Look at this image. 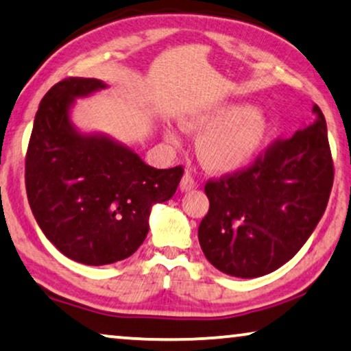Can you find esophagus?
I'll return each instance as SVG.
<instances>
[{
    "label": "esophagus",
    "mask_w": 351,
    "mask_h": 351,
    "mask_svg": "<svg viewBox=\"0 0 351 351\" xmlns=\"http://www.w3.org/2000/svg\"><path fill=\"white\" fill-rule=\"evenodd\" d=\"M195 187H197V182H195L194 178L189 176V175L182 176V180H181V182H180V189H181V192H189V191H192V189H195Z\"/></svg>",
    "instance_id": "esophagus-1"
}]
</instances>
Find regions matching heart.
I'll return each instance as SVG.
<instances>
[{
  "label": "heart",
  "instance_id": "b5f03b06",
  "mask_svg": "<svg viewBox=\"0 0 351 351\" xmlns=\"http://www.w3.org/2000/svg\"><path fill=\"white\" fill-rule=\"evenodd\" d=\"M182 130L200 136L197 156L213 175L235 173L256 159L270 132V121L263 108L226 101L181 119ZM170 143L178 135L165 128Z\"/></svg>",
  "mask_w": 351,
  "mask_h": 351
}]
</instances>
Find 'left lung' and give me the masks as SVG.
I'll return each mask as SVG.
<instances>
[{
	"mask_svg": "<svg viewBox=\"0 0 351 351\" xmlns=\"http://www.w3.org/2000/svg\"><path fill=\"white\" fill-rule=\"evenodd\" d=\"M315 121L276 141L254 165L208 181V213L199 226L205 258L239 278L267 275L294 258L319 223L334 181L328 127Z\"/></svg>",
	"mask_w": 351,
	"mask_h": 351,
	"instance_id": "1",
	"label": "left lung"
}]
</instances>
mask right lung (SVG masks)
Here are the masks:
<instances>
[{"label":"right lung","mask_w":351,"mask_h":351,"mask_svg":"<svg viewBox=\"0 0 351 351\" xmlns=\"http://www.w3.org/2000/svg\"><path fill=\"white\" fill-rule=\"evenodd\" d=\"M100 79L68 77L39 103L25 160L27 195L47 240L76 263L127 259L149 230L156 204L170 200L182 167L157 170L124 143L73 124L76 98L106 88Z\"/></svg>","instance_id":"right-lung-1"}]
</instances>
